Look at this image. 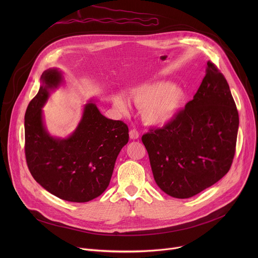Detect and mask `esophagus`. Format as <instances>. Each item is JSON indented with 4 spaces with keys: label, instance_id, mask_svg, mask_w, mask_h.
Listing matches in <instances>:
<instances>
[{
    "label": "esophagus",
    "instance_id": "1",
    "mask_svg": "<svg viewBox=\"0 0 258 258\" xmlns=\"http://www.w3.org/2000/svg\"><path fill=\"white\" fill-rule=\"evenodd\" d=\"M139 133H138V131L137 130H135V128H133V130H131L130 131V138L132 139V140H137V139H139Z\"/></svg>",
    "mask_w": 258,
    "mask_h": 258
}]
</instances>
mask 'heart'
<instances>
[{
	"label": "heart",
	"mask_w": 258,
	"mask_h": 258,
	"mask_svg": "<svg viewBox=\"0 0 258 258\" xmlns=\"http://www.w3.org/2000/svg\"><path fill=\"white\" fill-rule=\"evenodd\" d=\"M135 104L143 109V120L151 126L162 127L171 123L180 113L187 100V93L168 81L144 84L131 91ZM115 107L122 113L130 110L128 103L117 94L113 98Z\"/></svg>",
	"instance_id": "b5f03b06"
}]
</instances>
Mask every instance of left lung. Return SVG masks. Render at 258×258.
<instances>
[{"mask_svg":"<svg viewBox=\"0 0 258 258\" xmlns=\"http://www.w3.org/2000/svg\"><path fill=\"white\" fill-rule=\"evenodd\" d=\"M238 128L228 82L208 61L193 100L171 123L142 137L157 186L173 198L186 199L214 185L231 168Z\"/></svg>","mask_w":258,"mask_h":258,"instance_id":"8db88e82","label":"left lung"}]
</instances>
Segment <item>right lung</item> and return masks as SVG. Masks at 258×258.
<instances>
[{
  "label": "right lung",
  "mask_w": 258,
  "mask_h": 258,
  "mask_svg": "<svg viewBox=\"0 0 258 258\" xmlns=\"http://www.w3.org/2000/svg\"><path fill=\"white\" fill-rule=\"evenodd\" d=\"M63 80L57 68L43 72L39 93L24 116L25 157L31 175L44 189L60 199L83 203L97 198L109 186L116 158L128 142V127L121 120L106 118L94 102H89L69 137L51 136L43 107Z\"/></svg>",
  "instance_id": "obj_1"
}]
</instances>
